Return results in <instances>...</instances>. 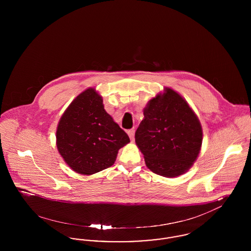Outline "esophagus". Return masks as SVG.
Listing matches in <instances>:
<instances>
[{
	"label": "esophagus",
	"mask_w": 251,
	"mask_h": 251,
	"mask_svg": "<svg viewBox=\"0 0 251 251\" xmlns=\"http://www.w3.org/2000/svg\"><path fill=\"white\" fill-rule=\"evenodd\" d=\"M128 135H129V137H130L131 141H133V139H134V130H129L128 131Z\"/></svg>",
	"instance_id": "obj_1"
}]
</instances>
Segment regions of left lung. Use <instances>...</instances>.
<instances>
[{
  "mask_svg": "<svg viewBox=\"0 0 251 251\" xmlns=\"http://www.w3.org/2000/svg\"><path fill=\"white\" fill-rule=\"evenodd\" d=\"M135 143L147 167L164 177H177L191 167L202 144V129L188 103L167 88L144 109Z\"/></svg>",
  "mask_w": 251,
  "mask_h": 251,
  "instance_id": "1",
  "label": "left lung"
}]
</instances>
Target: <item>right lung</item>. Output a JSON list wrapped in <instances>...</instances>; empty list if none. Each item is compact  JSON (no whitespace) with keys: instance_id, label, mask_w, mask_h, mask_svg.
<instances>
[{"instance_id":"1","label":"right lung","mask_w":251,"mask_h":251,"mask_svg":"<svg viewBox=\"0 0 251 251\" xmlns=\"http://www.w3.org/2000/svg\"><path fill=\"white\" fill-rule=\"evenodd\" d=\"M56 141L60 154L74 171L91 175L113 166L130 138L106 113L101 97L88 88L65 111Z\"/></svg>"}]
</instances>
